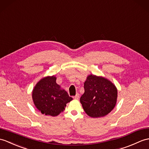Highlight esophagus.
<instances>
[{
  "instance_id": "34e87169",
  "label": "esophagus",
  "mask_w": 149,
  "mask_h": 149,
  "mask_svg": "<svg viewBox=\"0 0 149 149\" xmlns=\"http://www.w3.org/2000/svg\"><path fill=\"white\" fill-rule=\"evenodd\" d=\"M73 98L74 99H75V100H78L79 98V93H77V94H76V95L75 96H74Z\"/></svg>"
}]
</instances>
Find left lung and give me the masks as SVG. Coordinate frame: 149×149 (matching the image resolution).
Listing matches in <instances>:
<instances>
[{
	"label": "left lung",
	"mask_w": 149,
	"mask_h": 149,
	"mask_svg": "<svg viewBox=\"0 0 149 149\" xmlns=\"http://www.w3.org/2000/svg\"><path fill=\"white\" fill-rule=\"evenodd\" d=\"M84 88L80 102L89 116L97 118L112 111L116 104L117 90L111 82L104 77L90 75L84 82Z\"/></svg>",
	"instance_id": "obj_1"
}]
</instances>
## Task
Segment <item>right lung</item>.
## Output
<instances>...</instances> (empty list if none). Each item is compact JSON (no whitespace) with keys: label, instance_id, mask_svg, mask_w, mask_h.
Returning a JSON list of instances; mask_svg holds the SVG:
<instances>
[{"label":"right lung","instance_id":"add662e5","mask_svg":"<svg viewBox=\"0 0 149 149\" xmlns=\"http://www.w3.org/2000/svg\"><path fill=\"white\" fill-rule=\"evenodd\" d=\"M54 76L46 77L37 83L32 91V98L37 109L46 116H56L72 100L67 92L56 84Z\"/></svg>","mask_w":149,"mask_h":149}]
</instances>
